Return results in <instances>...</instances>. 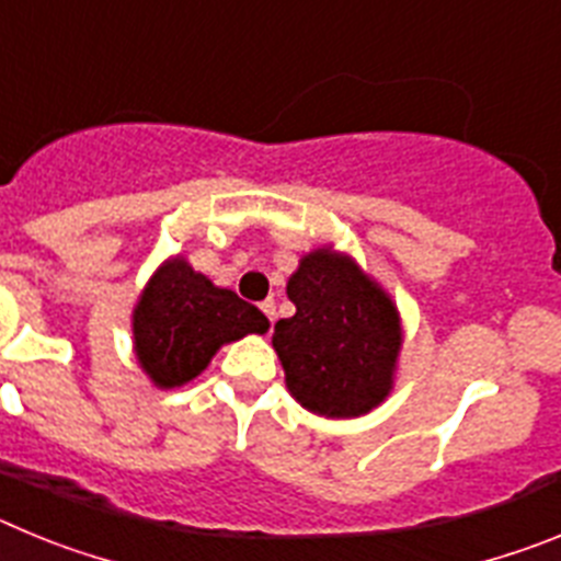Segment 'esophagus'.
<instances>
[{"label":"esophagus","instance_id":"obj_1","mask_svg":"<svg viewBox=\"0 0 561 561\" xmlns=\"http://www.w3.org/2000/svg\"><path fill=\"white\" fill-rule=\"evenodd\" d=\"M261 311H264V317L266 320H275V300H264V304H261Z\"/></svg>","mask_w":561,"mask_h":561}]
</instances>
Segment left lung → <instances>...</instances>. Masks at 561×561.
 Instances as JSON below:
<instances>
[{"label": "left lung", "instance_id": "left-lung-1", "mask_svg": "<svg viewBox=\"0 0 561 561\" xmlns=\"http://www.w3.org/2000/svg\"><path fill=\"white\" fill-rule=\"evenodd\" d=\"M286 295L295 317L277 320L286 388L325 419L368 413L390 393L401 348L399 311L345 255L317 250L300 261Z\"/></svg>", "mask_w": 561, "mask_h": 561}]
</instances>
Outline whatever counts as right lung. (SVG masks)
Returning <instances> with one entry per match:
<instances>
[{
  "label": "right lung",
  "instance_id": "obj_1",
  "mask_svg": "<svg viewBox=\"0 0 561 561\" xmlns=\"http://www.w3.org/2000/svg\"><path fill=\"white\" fill-rule=\"evenodd\" d=\"M266 329L270 320L255 306L173 257L134 309V351L153 385L180 388L207 368L225 342Z\"/></svg>",
  "mask_w": 561,
  "mask_h": 561
}]
</instances>
